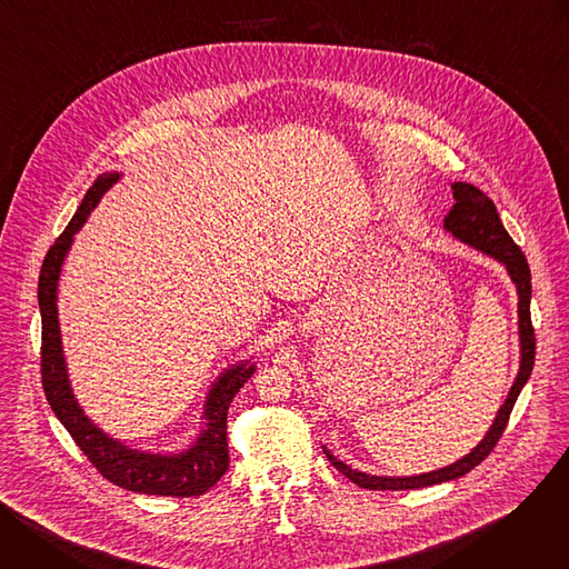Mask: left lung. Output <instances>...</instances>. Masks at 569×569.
Listing matches in <instances>:
<instances>
[{
	"label": "left lung",
	"mask_w": 569,
	"mask_h": 569,
	"mask_svg": "<svg viewBox=\"0 0 569 569\" xmlns=\"http://www.w3.org/2000/svg\"><path fill=\"white\" fill-rule=\"evenodd\" d=\"M452 198L455 204L448 211L443 227L459 238L466 246L481 250L483 254H489L493 259H498L511 281L516 283L518 290V329H520V371L516 376V382L505 400L502 408L498 410V417L491 426V430L486 432V437L459 461L432 470V472H423V475H412V477H378V475H367L360 472L347 463H342L340 459H336L327 448L329 461L345 475L349 477L353 483H358L360 489H369V491H408V489H423V486H435L441 481H450L457 477H463L466 472H470L475 466H479L486 457L491 455V450L496 448V443L500 441L502 432L507 430L509 417L513 405L522 391V387L527 385L531 369H533V358H536V336H533V327H531V270L529 263L522 254V250L516 246L513 238L507 233L498 209L493 204V200L486 196L483 191H479L472 184L466 182H455L452 184Z\"/></svg>",
	"instance_id": "obj_1"
}]
</instances>
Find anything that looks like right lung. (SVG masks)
I'll use <instances>...</instances> for the list:
<instances>
[{
  "instance_id": "right-lung-1",
  "label": "right lung",
  "mask_w": 569,
  "mask_h": 569,
  "mask_svg": "<svg viewBox=\"0 0 569 569\" xmlns=\"http://www.w3.org/2000/svg\"><path fill=\"white\" fill-rule=\"evenodd\" d=\"M119 173H103L90 187L78 211L49 248L40 279H38V303L42 315V389L58 421L67 428L76 446L92 461V466L121 489L146 493V496H171L193 498L207 493L211 486L227 472V410L238 389L250 380L254 365L240 362L227 369L211 387L204 402V430L196 443L180 455H150L139 452L121 441L108 437L80 410L69 387L67 367L62 358L60 327H58V277L62 261L73 242V233L86 224L101 196L119 180Z\"/></svg>"
}]
</instances>
